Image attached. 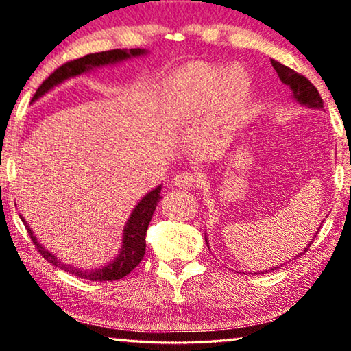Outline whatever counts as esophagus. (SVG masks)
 Returning a JSON list of instances; mask_svg holds the SVG:
<instances>
[{"instance_id":"esophagus-1","label":"esophagus","mask_w":351,"mask_h":351,"mask_svg":"<svg viewBox=\"0 0 351 351\" xmlns=\"http://www.w3.org/2000/svg\"><path fill=\"white\" fill-rule=\"evenodd\" d=\"M199 175L195 173V171H187L184 170L181 173H178L173 178L175 186L178 187H186V189H193L199 186Z\"/></svg>"}]
</instances>
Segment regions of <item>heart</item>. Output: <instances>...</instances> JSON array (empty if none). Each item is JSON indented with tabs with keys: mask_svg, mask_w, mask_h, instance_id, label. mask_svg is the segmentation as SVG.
Here are the masks:
<instances>
[{
	"mask_svg": "<svg viewBox=\"0 0 351 351\" xmlns=\"http://www.w3.org/2000/svg\"><path fill=\"white\" fill-rule=\"evenodd\" d=\"M249 90L247 75L241 69H234L219 82L218 69L198 64L178 77L173 90V104L182 111H193L198 108H210L221 100V96L229 104H239Z\"/></svg>",
	"mask_w": 351,
	"mask_h": 351,
	"instance_id": "1",
	"label": "heart"
}]
</instances>
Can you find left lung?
Masks as SVG:
<instances>
[{
	"label": "left lung",
	"instance_id": "obj_1",
	"mask_svg": "<svg viewBox=\"0 0 351 351\" xmlns=\"http://www.w3.org/2000/svg\"><path fill=\"white\" fill-rule=\"evenodd\" d=\"M271 63L276 69L278 79H280L282 83L288 85L291 90H293L294 99L297 100V102H300L302 105L310 106V108H319V110L324 108L322 97H320L317 88L314 86L305 75L295 73L294 69L285 66V64L272 60V58H271ZM310 246H311V243L305 247V252H306V249H310ZM277 268H278V266H276L274 269H277ZM274 269H271V271H274ZM266 272H268V271H266Z\"/></svg>",
	"mask_w": 351,
	"mask_h": 351
}]
</instances>
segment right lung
Masks as SVG:
<instances>
[{"label":"right lung","mask_w":351,"mask_h":351,"mask_svg":"<svg viewBox=\"0 0 351 351\" xmlns=\"http://www.w3.org/2000/svg\"><path fill=\"white\" fill-rule=\"evenodd\" d=\"M144 49H130V51H123V49H111V51H104V52H97V54H88L85 57L75 58V60H69L66 63H63L60 68H57L54 73H52L47 79L41 83L37 93L34 94L32 100L38 99L40 96H43L46 91H49L52 86L58 85V83L69 79V77L79 75L82 73H85L88 69H93L96 66H104V64H110V63H116L121 60H125V58L130 57H136L144 54ZM161 186L152 190L150 193H147L144 198L139 201V204L134 207V210L132 213V217L127 221L125 230H123V245L121 252H119L117 258L114 261H111L104 268H97L93 271H83V269H77L69 266L66 263H63L62 260H58L54 254H51L49 251L40 245L37 239L34 237V232L29 228L27 223L23 219L21 221L25 223L27 234L31 235V240L37 247V251L43 255V258H46L49 263H52L57 268H60L63 271L69 272V274H74L80 278H85V280H93V282H112V280H121L125 276H128L136 266H138L142 258H144L145 254V234H147V228L148 223L152 221L153 212L156 209V204L161 199Z\"/></svg>","instance_id":"add662e5"}]
</instances>
